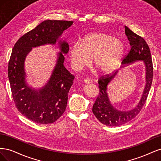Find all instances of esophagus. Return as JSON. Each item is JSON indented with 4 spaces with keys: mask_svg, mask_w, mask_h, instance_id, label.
Here are the masks:
<instances>
[{
    "mask_svg": "<svg viewBox=\"0 0 161 161\" xmlns=\"http://www.w3.org/2000/svg\"><path fill=\"white\" fill-rule=\"evenodd\" d=\"M92 82V80L90 79H85L83 80V82L85 84H90V83H91Z\"/></svg>",
    "mask_w": 161,
    "mask_h": 161,
    "instance_id": "esophagus-1",
    "label": "esophagus"
}]
</instances>
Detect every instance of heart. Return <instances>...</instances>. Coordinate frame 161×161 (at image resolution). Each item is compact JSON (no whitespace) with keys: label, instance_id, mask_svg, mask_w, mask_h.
Instances as JSON below:
<instances>
[{"label":"heart","instance_id":"1","mask_svg":"<svg viewBox=\"0 0 161 161\" xmlns=\"http://www.w3.org/2000/svg\"><path fill=\"white\" fill-rule=\"evenodd\" d=\"M125 51L124 43L111 34L94 32L86 35L82 43L71 47V65L76 70L88 66L93 58V64L99 72L108 73L118 66Z\"/></svg>","mask_w":161,"mask_h":161}]
</instances>
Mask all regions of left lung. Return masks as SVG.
Returning a JSON list of instances; mask_svg holds the SVG:
<instances>
[{"label": "left lung", "mask_w": 161, "mask_h": 161, "mask_svg": "<svg viewBox=\"0 0 161 161\" xmlns=\"http://www.w3.org/2000/svg\"><path fill=\"white\" fill-rule=\"evenodd\" d=\"M125 33L130 42L131 50L122 60V67L126 64L136 61L142 60L146 67V85L143 94L137 106L129 111H120L112 105L108 97L107 89L108 85L118 73V71L113 75L102 76L99 79V94L95 103L92 106V113L101 124L105 125L119 126L128 122L134 119L142 109L147 99L149 91L152 85L153 76V66L150 48L144 38L138 36L130 29L125 26Z\"/></svg>", "instance_id": "1"}]
</instances>
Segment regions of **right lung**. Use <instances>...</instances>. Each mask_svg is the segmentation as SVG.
Instances as JSON below:
<instances>
[{
    "label": "right lung",
    "instance_id": "add662e5",
    "mask_svg": "<svg viewBox=\"0 0 161 161\" xmlns=\"http://www.w3.org/2000/svg\"><path fill=\"white\" fill-rule=\"evenodd\" d=\"M73 23L70 21L46 20L21 36L13 48L8 66V76L16 108L29 119L41 124H52L66 110L69 91L75 79L64 66V56L69 46L59 41L60 52L50 80L39 90L29 86L25 81L24 62L32 47L54 45L64 30Z\"/></svg>",
    "mask_w": 161,
    "mask_h": 161
}]
</instances>
